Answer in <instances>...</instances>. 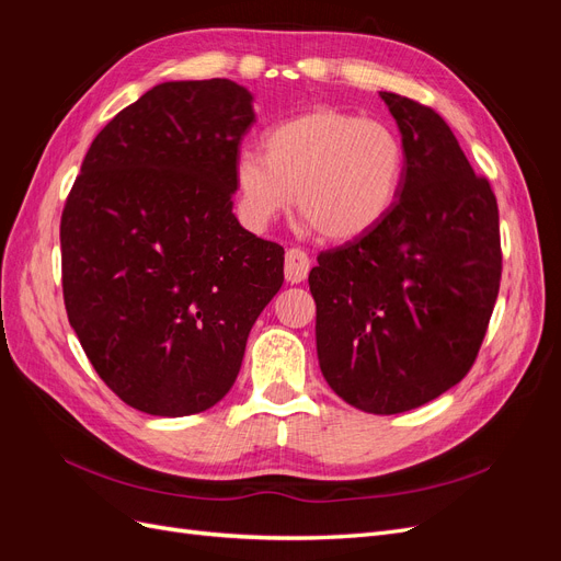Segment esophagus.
I'll return each mask as SVG.
<instances>
[{"label":"esophagus","instance_id":"1","mask_svg":"<svg viewBox=\"0 0 561 561\" xmlns=\"http://www.w3.org/2000/svg\"><path fill=\"white\" fill-rule=\"evenodd\" d=\"M309 268H311V260L301 248H290L285 252V280L287 283H293V285L301 283L309 276Z\"/></svg>","mask_w":561,"mask_h":561}]
</instances>
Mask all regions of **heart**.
<instances>
[{"mask_svg": "<svg viewBox=\"0 0 561 561\" xmlns=\"http://www.w3.org/2000/svg\"><path fill=\"white\" fill-rule=\"evenodd\" d=\"M404 163L393 128L316 110L266 130L264 154L245 149L236 157L239 213L250 229H266L295 201L299 217L322 239L351 241L396 206Z\"/></svg>", "mask_w": 561, "mask_h": 561, "instance_id": "heart-1", "label": "heart"}]
</instances>
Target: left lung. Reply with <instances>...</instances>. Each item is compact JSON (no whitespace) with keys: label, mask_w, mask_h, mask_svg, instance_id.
Instances as JSON below:
<instances>
[{"label":"left lung","mask_w":561,"mask_h":561,"mask_svg":"<svg viewBox=\"0 0 561 561\" xmlns=\"http://www.w3.org/2000/svg\"><path fill=\"white\" fill-rule=\"evenodd\" d=\"M404 147L396 206L377 227L318 254L320 371L369 414L443 396L472 367L501 285L499 206L435 110L379 93Z\"/></svg>","instance_id":"obj_1"}]
</instances>
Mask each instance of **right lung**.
<instances>
[{"label":"right lung","instance_id":"1","mask_svg":"<svg viewBox=\"0 0 561 561\" xmlns=\"http://www.w3.org/2000/svg\"><path fill=\"white\" fill-rule=\"evenodd\" d=\"M252 124L236 81L159 83L95 135L65 201L67 318L100 379L145 414L222 400L283 285L285 250L231 210Z\"/></svg>","mask_w":561,"mask_h":561}]
</instances>
